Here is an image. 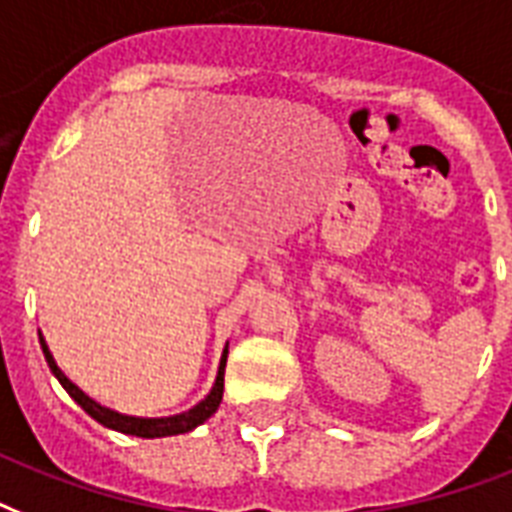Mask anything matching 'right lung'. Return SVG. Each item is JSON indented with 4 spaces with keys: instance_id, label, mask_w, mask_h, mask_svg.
I'll return each mask as SVG.
<instances>
[{
    "instance_id": "add662e5",
    "label": "right lung",
    "mask_w": 512,
    "mask_h": 512,
    "mask_svg": "<svg viewBox=\"0 0 512 512\" xmlns=\"http://www.w3.org/2000/svg\"><path fill=\"white\" fill-rule=\"evenodd\" d=\"M39 344H42V352H45V360L50 371L55 374V379L63 384V390L69 392L71 398L77 400L79 406L85 408L87 414L95 419V422H101L104 427H112L117 433L125 435H138V438H165V435H181L194 430L197 425H202L205 419L216 414V408L221 403V395H224V368H227V350L221 355V366H219V376H216V384H213V390L208 392V398L200 400L197 406L184 411V414H176V417H165V419H138V417H125V414H117L112 408L101 406V403H95L93 398H87L85 392L79 390L77 384L69 382V376L63 374L58 363L53 360L50 350H47L45 339L39 334Z\"/></svg>"
}]
</instances>
